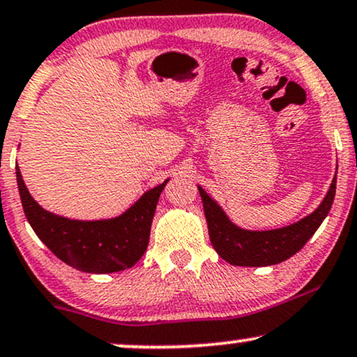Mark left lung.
<instances>
[{
	"label": "left lung",
	"instance_id": "left-lung-1",
	"mask_svg": "<svg viewBox=\"0 0 357 357\" xmlns=\"http://www.w3.org/2000/svg\"><path fill=\"white\" fill-rule=\"evenodd\" d=\"M197 190L203 199L209 239L218 255L233 266L259 268V266L282 263L309 241V238L316 233L333 206L334 195H336V176L331 183L323 203L314 213L294 225L273 231H244L234 226L227 220L220 206L206 195L203 188L199 186Z\"/></svg>",
	"mask_w": 357,
	"mask_h": 357
}]
</instances>
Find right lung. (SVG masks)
Listing matches in <instances>:
<instances>
[{"label": "right lung", "instance_id": "add662e5", "mask_svg": "<svg viewBox=\"0 0 357 357\" xmlns=\"http://www.w3.org/2000/svg\"><path fill=\"white\" fill-rule=\"evenodd\" d=\"M16 181L26 220L51 252L78 271L106 274L131 268L144 255L167 179L144 192L121 216L106 221H75L45 211L29 195L18 166Z\"/></svg>", "mask_w": 357, "mask_h": 357}]
</instances>
